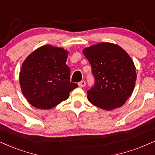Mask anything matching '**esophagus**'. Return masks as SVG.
I'll return each instance as SVG.
<instances>
[{
    "label": "esophagus",
    "mask_w": 155,
    "mask_h": 155,
    "mask_svg": "<svg viewBox=\"0 0 155 155\" xmlns=\"http://www.w3.org/2000/svg\"><path fill=\"white\" fill-rule=\"evenodd\" d=\"M78 85H79V87H84L86 86V82L84 81H81L78 84Z\"/></svg>",
    "instance_id": "obj_1"
}]
</instances>
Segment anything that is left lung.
Listing matches in <instances>:
<instances>
[{"label": "left lung", "mask_w": 155, "mask_h": 155, "mask_svg": "<svg viewBox=\"0 0 155 155\" xmlns=\"http://www.w3.org/2000/svg\"><path fill=\"white\" fill-rule=\"evenodd\" d=\"M83 54L95 78L94 86L87 91L88 100L107 111L124 104L137 79L136 68L129 54L118 45L108 42L87 47Z\"/></svg>", "instance_id": "8db88e82"}]
</instances>
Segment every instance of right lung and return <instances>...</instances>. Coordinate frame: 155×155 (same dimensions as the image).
I'll use <instances>...</instances> for the list:
<instances>
[{
  "mask_svg": "<svg viewBox=\"0 0 155 155\" xmlns=\"http://www.w3.org/2000/svg\"><path fill=\"white\" fill-rule=\"evenodd\" d=\"M68 51L44 45L33 51L21 65L19 82L23 94L33 107L49 109L65 101L78 85L70 81L66 64Z\"/></svg>",
  "mask_w": 155,
  "mask_h": 155,
  "instance_id": "add662e5",
  "label": "right lung"
}]
</instances>
